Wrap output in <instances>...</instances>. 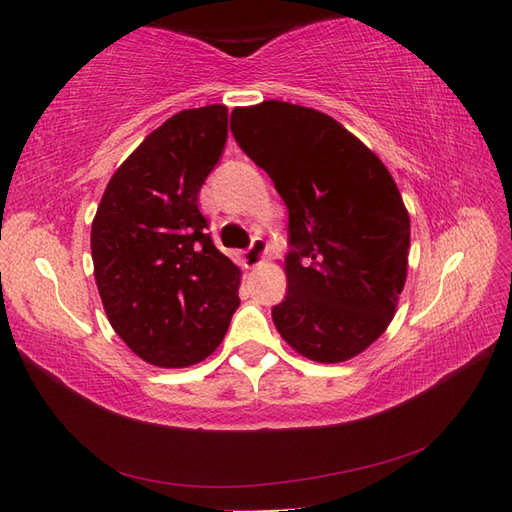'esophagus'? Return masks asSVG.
<instances>
[{"instance_id":"obj_1","label":"esophagus","mask_w":512,"mask_h":512,"mask_svg":"<svg viewBox=\"0 0 512 512\" xmlns=\"http://www.w3.org/2000/svg\"><path fill=\"white\" fill-rule=\"evenodd\" d=\"M266 250H268L266 239H264V237H259V235H255V237H253V242H250V246L244 250V264H246L248 268H255V266H259V264H262L264 255H266Z\"/></svg>"}]
</instances>
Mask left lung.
<instances>
[{"label": "left lung", "instance_id": "left-lung-1", "mask_svg": "<svg viewBox=\"0 0 512 512\" xmlns=\"http://www.w3.org/2000/svg\"><path fill=\"white\" fill-rule=\"evenodd\" d=\"M231 132L288 209L284 341L341 363L387 330L407 279L409 213L387 167L332 116L284 101L235 107Z\"/></svg>", "mask_w": 512, "mask_h": 512}]
</instances>
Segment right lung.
<instances>
[{
  "label": "right lung",
  "instance_id": "add662e5",
  "mask_svg": "<svg viewBox=\"0 0 512 512\" xmlns=\"http://www.w3.org/2000/svg\"><path fill=\"white\" fill-rule=\"evenodd\" d=\"M226 136L224 105L173 114L118 167L92 222L107 319L151 365L204 361L239 306V268L215 248L198 209Z\"/></svg>",
  "mask_w": 512,
  "mask_h": 512
}]
</instances>
